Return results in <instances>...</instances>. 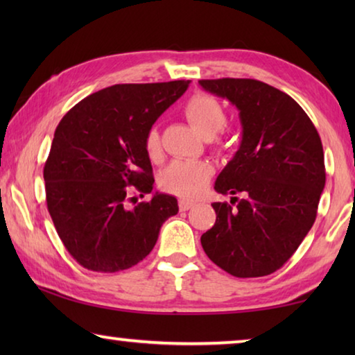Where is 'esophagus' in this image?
<instances>
[{"mask_svg": "<svg viewBox=\"0 0 355 355\" xmlns=\"http://www.w3.org/2000/svg\"><path fill=\"white\" fill-rule=\"evenodd\" d=\"M194 205H196V203L191 202V200H180V203H178L180 211H188V209H191Z\"/></svg>", "mask_w": 355, "mask_h": 355, "instance_id": "1", "label": "esophagus"}]
</instances>
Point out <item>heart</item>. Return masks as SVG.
<instances>
[{
	"label": "heart",
	"instance_id": "b5f03b06",
	"mask_svg": "<svg viewBox=\"0 0 355 355\" xmlns=\"http://www.w3.org/2000/svg\"><path fill=\"white\" fill-rule=\"evenodd\" d=\"M184 116L189 123L207 139L218 137L219 131L225 125V114L218 101L205 94L194 95L184 105ZM146 150L150 158H158L161 152L159 133L156 128H150L146 136ZM211 166L203 161H173L166 167L159 177V184L164 191L183 199H194L205 189Z\"/></svg>",
	"mask_w": 355,
	"mask_h": 355
}]
</instances>
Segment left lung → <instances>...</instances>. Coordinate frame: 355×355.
Instances as JSON below:
<instances>
[{
    "mask_svg": "<svg viewBox=\"0 0 355 355\" xmlns=\"http://www.w3.org/2000/svg\"><path fill=\"white\" fill-rule=\"evenodd\" d=\"M199 84L239 111L241 144L214 189L244 194L236 208L213 203L216 224L202 235V248L235 277L272 274L290 260L316 219L326 184L321 137L302 107L266 83L222 78Z\"/></svg>",
    "mask_w": 355,
    "mask_h": 355,
    "instance_id": "left-lung-1",
    "label": "left lung"
}]
</instances>
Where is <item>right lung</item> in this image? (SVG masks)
<instances>
[{"label":"right lung","mask_w":355,"mask_h":355,"mask_svg":"<svg viewBox=\"0 0 355 355\" xmlns=\"http://www.w3.org/2000/svg\"><path fill=\"white\" fill-rule=\"evenodd\" d=\"M189 81L114 84L65 114L44 167L46 207L65 249L83 268L119 272L144 260L159 228L178 213L173 196L128 208L130 192H152L146 136Z\"/></svg>","instance_id":"1"}]
</instances>
